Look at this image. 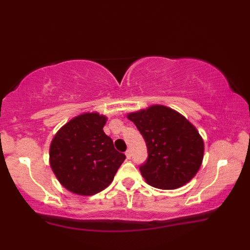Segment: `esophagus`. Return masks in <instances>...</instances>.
I'll list each match as a JSON object with an SVG mask.
<instances>
[{
	"label": "esophagus",
	"mask_w": 250,
	"mask_h": 250,
	"mask_svg": "<svg viewBox=\"0 0 250 250\" xmlns=\"http://www.w3.org/2000/svg\"><path fill=\"white\" fill-rule=\"evenodd\" d=\"M125 155H126V158L127 159H131V150H126V152H125Z\"/></svg>",
	"instance_id": "obj_1"
}]
</instances>
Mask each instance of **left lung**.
Returning <instances> with one entry per match:
<instances>
[{
    "label": "left lung",
    "instance_id": "1",
    "mask_svg": "<svg viewBox=\"0 0 250 250\" xmlns=\"http://www.w3.org/2000/svg\"><path fill=\"white\" fill-rule=\"evenodd\" d=\"M141 133L148 159L140 166L146 182L163 190H174L190 182L204 158V140L188 119L162 104L127 115Z\"/></svg>",
    "mask_w": 250,
    "mask_h": 250
}]
</instances>
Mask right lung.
<instances>
[{
	"mask_svg": "<svg viewBox=\"0 0 250 250\" xmlns=\"http://www.w3.org/2000/svg\"><path fill=\"white\" fill-rule=\"evenodd\" d=\"M104 115L84 112L66 123L51 142L50 166L61 186L80 196H93L112 182L125 160L105 135Z\"/></svg>",
	"mask_w": 250,
	"mask_h": 250,
	"instance_id": "right-lung-1",
	"label": "right lung"
}]
</instances>
